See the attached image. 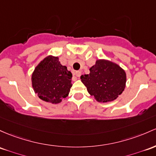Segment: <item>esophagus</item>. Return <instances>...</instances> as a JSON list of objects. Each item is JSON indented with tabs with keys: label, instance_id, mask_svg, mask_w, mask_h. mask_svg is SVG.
Segmentation results:
<instances>
[{
	"label": "esophagus",
	"instance_id": "obj_1",
	"mask_svg": "<svg viewBox=\"0 0 156 156\" xmlns=\"http://www.w3.org/2000/svg\"><path fill=\"white\" fill-rule=\"evenodd\" d=\"M81 71H75V75L76 77H80L81 76Z\"/></svg>",
	"mask_w": 156,
	"mask_h": 156
}]
</instances>
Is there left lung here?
<instances>
[{
    "instance_id": "obj_1",
    "label": "left lung",
    "mask_w": 156,
    "mask_h": 156,
    "mask_svg": "<svg viewBox=\"0 0 156 156\" xmlns=\"http://www.w3.org/2000/svg\"><path fill=\"white\" fill-rule=\"evenodd\" d=\"M82 83L89 93L98 102L115 100L126 87V73L115 63L104 59L97 60L90 68V74L82 75Z\"/></svg>"
}]
</instances>
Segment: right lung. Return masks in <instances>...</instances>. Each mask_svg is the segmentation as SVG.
<instances>
[{"mask_svg":"<svg viewBox=\"0 0 156 156\" xmlns=\"http://www.w3.org/2000/svg\"><path fill=\"white\" fill-rule=\"evenodd\" d=\"M71 72L60 63L58 57L49 55L35 68L32 85L37 96L46 102L59 104L68 96L72 83Z\"/></svg>","mask_w":156,"mask_h":156,"instance_id":"1","label":"right lung"}]
</instances>
